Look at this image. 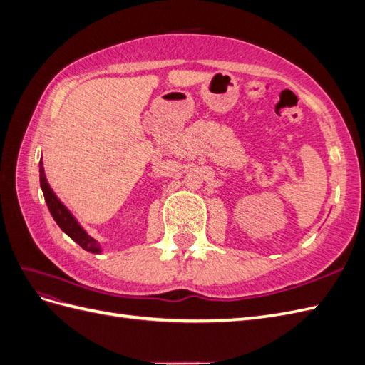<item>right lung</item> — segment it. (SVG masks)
<instances>
[{"mask_svg": "<svg viewBox=\"0 0 365 365\" xmlns=\"http://www.w3.org/2000/svg\"><path fill=\"white\" fill-rule=\"evenodd\" d=\"M39 182H41V189H42L43 197H46L50 213L63 233L68 235L76 244H79L85 251L101 254L102 252L101 244L86 233L83 227L77 222V219L73 216L70 210L62 204V201L56 196V193L51 190V187L47 181L46 170H43L42 160L39 161Z\"/></svg>", "mask_w": 365, "mask_h": 365, "instance_id": "obj_1", "label": "right lung"}]
</instances>
